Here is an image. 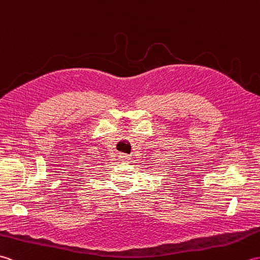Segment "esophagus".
Wrapping results in <instances>:
<instances>
[{
  "label": "esophagus",
  "instance_id": "34e87169",
  "mask_svg": "<svg viewBox=\"0 0 260 260\" xmlns=\"http://www.w3.org/2000/svg\"><path fill=\"white\" fill-rule=\"evenodd\" d=\"M119 158L121 159V161H127V159H128V155H126V154L120 153V154H119Z\"/></svg>",
  "mask_w": 260,
  "mask_h": 260
}]
</instances>
